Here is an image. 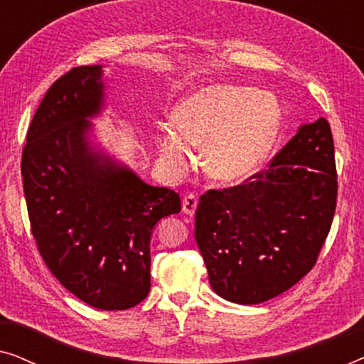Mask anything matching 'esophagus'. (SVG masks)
Masks as SVG:
<instances>
[{
	"mask_svg": "<svg viewBox=\"0 0 364 364\" xmlns=\"http://www.w3.org/2000/svg\"><path fill=\"white\" fill-rule=\"evenodd\" d=\"M197 205H198L197 196H193V193H188V196L183 197V200H182V212L186 213V215L192 217L197 210Z\"/></svg>",
	"mask_w": 364,
	"mask_h": 364,
	"instance_id": "obj_1",
	"label": "esophagus"
}]
</instances>
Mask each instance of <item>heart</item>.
I'll return each instance as SVG.
<instances>
[{"label": "heart", "instance_id": "obj_1", "mask_svg": "<svg viewBox=\"0 0 364 364\" xmlns=\"http://www.w3.org/2000/svg\"><path fill=\"white\" fill-rule=\"evenodd\" d=\"M172 126L156 134L159 156L182 172L203 151V167L213 181L237 183L253 176L265 161L282 126V111L270 92L238 84H208L173 109Z\"/></svg>", "mask_w": 364, "mask_h": 364}]
</instances>
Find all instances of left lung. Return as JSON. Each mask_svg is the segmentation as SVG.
<instances>
[{
  "label": "left lung",
  "mask_w": 364,
  "mask_h": 364,
  "mask_svg": "<svg viewBox=\"0 0 364 364\" xmlns=\"http://www.w3.org/2000/svg\"><path fill=\"white\" fill-rule=\"evenodd\" d=\"M330 124H301L252 182L208 191L196 212V240L213 291L238 305L272 300L316 263L336 208Z\"/></svg>",
  "instance_id": "left-lung-1"
}]
</instances>
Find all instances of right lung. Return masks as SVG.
Returning <instances> with one entry per match:
<instances>
[{"instance_id": "add662e5", "label": "right lung", "mask_w": 364, "mask_h": 364, "mask_svg": "<svg viewBox=\"0 0 364 364\" xmlns=\"http://www.w3.org/2000/svg\"><path fill=\"white\" fill-rule=\"evenodd\" d=\"M104 69L74 68L43 97L23 151V188L44 263L99 310H127L151 290V235L181 197L149 186L94 142Z\"/></svg>"}]
</instances>
